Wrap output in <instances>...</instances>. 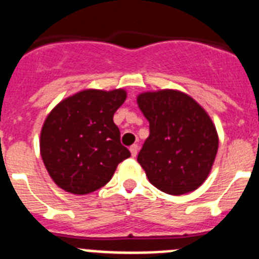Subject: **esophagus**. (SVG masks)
Listing matches in <instances>:
<instances>
[{"label": "esophagus", "instance_id": "obj_1", "mask_svg": "<svg viewBox=\"0 0 259 259\" xmlns=\"http://www.w3.org/2000/svg\"><path fill=\"white\" fill-rule=\"evenodd\" d=\"M138 150H139L138 145L130 146V152H132V156H133V157H136V156H137V154H138Z\"/></svg>", "mask_w": 259, "mask_h": 259}]
</instances>
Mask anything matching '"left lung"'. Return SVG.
<instances>
[{
    "label": "left lung",
    "instance_id": "1",
    "mask_svg": "<svg viewBox=\"0 0 259 259\" xmlns=\"http://www.w3.org/2000/svg\"><path fill=\"white\" fill-rule=\"evenodd\" d=\"M137 103L150 122V136L137 157L148 181L172 195L199 188L219 146L210 116L194 99L175 90L145 92Z\"/></svg>",
    "mask_w": 259,
    "mask_h": 259
}]
</instances>
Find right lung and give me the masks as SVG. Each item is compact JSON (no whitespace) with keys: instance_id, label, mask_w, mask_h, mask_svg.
Wrapping results in <instances>:
<instances>
[{"instance_id":"add662e5","label":"right lung","mask_w":259,"mask_h":259,"mask_svg":"<svg viewBox=\"0 0 259 259\" xmlns=\"http://www.w3.org/2000/svg\"><path fill=\"white\" fill-rule=\"evenodd\" d=\"M126 91L84 90L52 109L42 125L40 152L49 176L65 192L89 194L113 176L130 156L121 145L114 112Z\"/></svg>"}]
</instances>
